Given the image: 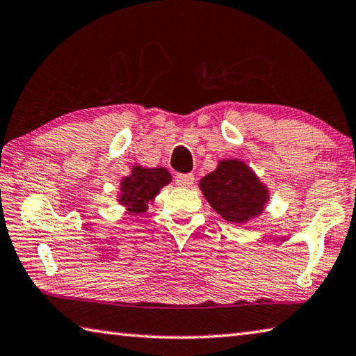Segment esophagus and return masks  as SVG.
I'll list each match as a JSON object with an SVG mask.
<instances>
[{
	"label": "esophagus",
	"mask_w": 356,
	"mask_h": 356,
	"mask_svg": "<svg viewBox=\"0 0 356 356\" xmlns=\"http://www.w3.org/2000/svg\"><path fill=\"white\" fill-rule=\"evenodd\" d=\"M176 184L179 186H185V188H188V186L195 184V176H193V174H177Z\"/></svg>",
	"instance_id": "1"
}]
</instances>
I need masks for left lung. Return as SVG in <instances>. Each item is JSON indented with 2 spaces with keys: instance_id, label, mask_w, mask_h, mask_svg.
<instances>
[{
  "instance_id": "1",
  "label": "left lung",
  "mask_w": 356,
  "mask_h": 356,
  "mask_svg": "<svg viewBox=\"0 0 356 356\" xmlns=\"http://www.w3.org/2000/svg\"><path fill=\"white\" fill-rule=\"evenodd\" d=\"M200 190L218 215L229 222H245L263 211L268 190L243 161L221 160L200 179Z\"/></svg>"
}]
</instances>
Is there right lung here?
I'll list each match as a JSON object with an SVG mask.
<instances>
[{
  "label": "right lung",
  "mask_w": 356,
  "mask_h": 356,
  "mask_svg": "<svg viewBox=\"0 0 356 356\" xmlns=\"http://www.w3.org/2000/svg\"><path fill=\"white\" fill-rule=\"evenodd\" d=\"M171 182V174L165 168L134 166L132 174L121 180L120 202L129 207L131 213L146 211V204L159 195L165 185Z\"/></svg>",
  "instance_id": "right-lung-1"
}]
</instances>
